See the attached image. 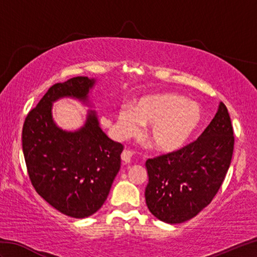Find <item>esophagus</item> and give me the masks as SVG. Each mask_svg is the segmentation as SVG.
<instances>
[{
	"label": "esophagus",
	"mask_w": 257,
	"mask_h": 257,
	"mask_svg": "<svg viewBox=\"0 0 257 257\" xmlns=\"http://www.w3.org/2000/svg\"><path fill=\"white\" fill-rule=\"evenodd\" d=\"M132 157H133V152L130 150H123L122 154H121V160L124 163H129L132 161Z\"/></svg>",
	"instance_id": "obj_1"
}]
</instances>
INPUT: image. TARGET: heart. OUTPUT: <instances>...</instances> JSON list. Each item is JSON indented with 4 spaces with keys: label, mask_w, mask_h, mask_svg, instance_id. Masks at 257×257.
Masks as SVG:
<instances>
[{
    "label": "heart",
    "mask_w": 257,
    "mask_h": 257,
    "mask_svg": "<svg viewBox=\"0 0 257 257\" xmlns=\"http://www.w3.org/2000/svg\"><path fill=\"white\" fill-rule=\"evenodd\" d=\"M204 111L199 103L176 92H158L141 97L134 108L119 109L117 123L121 136H135L141 124L150 125L148 139L158 151L176 152L187 145L203 123Z\"/></svg>",
    "instance_id": "b5f03b06"
}]
</instances>
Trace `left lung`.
<instances>
[{
    "instance_id": "1",
    "label": "left lung",
    "mask_w": 257,
    "mask_h": 257,
    "mask_svg": "<svg viewBox=\"0 0 257 257\" xmlns=\"http://www.w3.org/2000/svg\"><path fill=\"white\" fill-rule=\"evenodd\" d=\"M234 136L227 108L217 112L200 137L176 152L148 159L146 203L157 219L179 224L211 203L231 165Z\"/></svg>"
}]
</instances>
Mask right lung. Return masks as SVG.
<instances>
[{
	"label": "right lung",
	"mask_w": 257,
	"mask_h": 257,
	"mask_svg": "<svg viewBox=\"0 0 257 257\" xmlns=\"http://www.w3.org/2000/svg\"><path fill=\"white\" fill-rule=\"evenodd\" d=\"M95 78H70L52 86L27 114L22 146L33 187L47 203L76 219L90 216L105 203L120 169L121 144L107 137L95 110L75 132L58 127L53 103L73 98L92 107Z\"/></svg>",
	"instance_id": "obj_1"
}]
</instances>
